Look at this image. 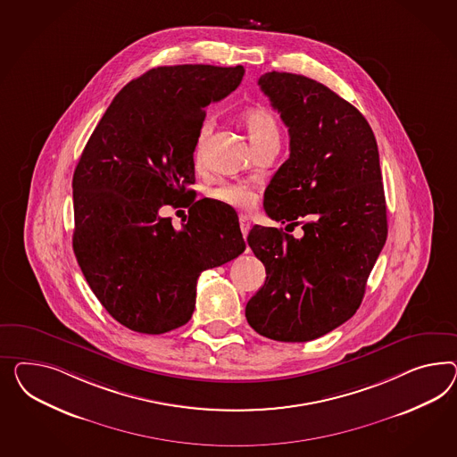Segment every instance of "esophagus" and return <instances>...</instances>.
Masks as SVG:
<instances>
[{"instance_id":"obj_1","label":"esophagus","mask_w":457,"mask_h":457,"mask_svg":"<svg viewBox=\"0 0 457 457\" xmlns=\"http://www.w3.org/2000/svg\"><path fill=\"white\" fill-rule=\"evenodd\" d=\"M239 226H241V233H243V236L246 237L247 233H249V229H251V221H249V218H247V216H241V218H239Z\"/></svg>"}]
</instances>
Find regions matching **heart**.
<instances>
[{"instance_id": "1", "label": "heart", "mask_w": 457, "mask_h": 457, "mask_svg": "<svg viewBox=\"0 0 457 457\" xmlns=\"http://www.w3.org/2000/svg\"><path fill=\"white\" fill-rule=\"evenodd\" d=\"M239 121L245 126L247 136L253 143L254 149L262 148L266 145L278 143L279 145V128L276 123V118L272 112L262 106L249 108L239 114ZM212 124L211 121H204L197 129L196 141H195V164L197 168H203L204 164V153H206V145L210 139ZM214 199H218L222 204H228L231 208L237 210H247L254 204L256 195L251 187L243 185H226L214 189L212 193Z\"/></svg>"}]
</instances>
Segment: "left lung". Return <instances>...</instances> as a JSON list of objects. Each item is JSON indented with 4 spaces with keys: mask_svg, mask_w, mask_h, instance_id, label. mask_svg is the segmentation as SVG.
Masks as SVG:
<instances>
[{
    "mask_svg": "<svg viewBox=\"0 0 457 457\" xmlns=\"http://www.w3.org/2000/svg\"><path fill=\"white\" fill-rule=\"evenodd\" d=\"M261 91L289 131V160L272 176L264 211L303 224L296 239L254 226L247 245L266 281L247 301L249 326L274 341L306 343L354 316L387 237L383 176L366 118L303 74H262Z\"/></svg>",
    "mask_w": 457,
    "mask_h": 457,
    "instance_id": "left-lung-1",
    "label": "left lung"
}]
</instances>
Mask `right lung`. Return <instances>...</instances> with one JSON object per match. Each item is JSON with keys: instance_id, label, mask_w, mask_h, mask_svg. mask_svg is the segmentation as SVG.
Masks as SVG:
<instances>
[{"instance_id": "1", "label": "right lung", "mask_w": 457, "mask_h": 457, "mask_svg": "<svg viewBox=\"0 0 457 457\" xmlns=\"http://www.w3.org/2000/svg\"><path fill=\"white\" fill-rule=\"evenodd\" d=\"M243 66L153 68L114 96L73 174L74 256L99 303L128 329L191 320L199 274L237 258V216L195 199V141L204 108L239 87ZM187 202L176 232L164 204Z\"/></svg>"}]
</instances>
